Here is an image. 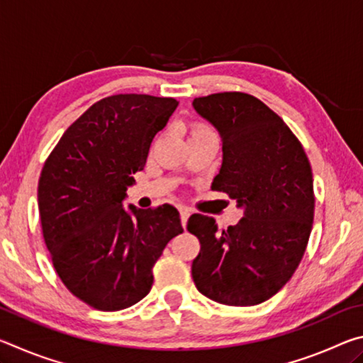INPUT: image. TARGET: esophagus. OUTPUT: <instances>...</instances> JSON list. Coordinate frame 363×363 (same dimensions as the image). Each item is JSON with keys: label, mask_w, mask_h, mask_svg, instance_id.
<instances>
[{"label": "esophagus", "mask_w": 363, "mask_h": 363, "mask_svg": "<svg viewBox=\"0 0 363 363\" xmlns=\"http://www.w3.org/2000/svg\"><path fill=\"white\" fill-rule=\"evenodd\" d=\"M179 214H181V224H182L184 229H186L187 219H189V216H190V210H189V208L181 206V208H179Z\"/></svg>", "instance_id": "1"}]
</instances>
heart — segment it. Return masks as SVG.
I'll use <instances>...</instances> for the list:
<instances>
[{
    "instance_id": "b5f03b06",
    "label": "heart",
    "mask_w": 363,
    "mask_h": 363,
    "mask_svg": "<svg viewBox=\"0 0 363 363\" xmlns=\"http://www.w3.org/2000/svg\"><path fill=\"white\" fill-rule=\"evenodd\" d=\"M200 131H211V130L208 126H205V125H195L192 128V133H200Z\"/></svg>"
}]
</instances>
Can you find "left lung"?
<instances>
[{
    "label": "left lung",
    "instance_id": "obj_1",
    "mask_svg": "<svg viewBox=\"0 0 363 363\" xmlns=\"http://www.w3.org/2000/svg\"><path fill=\"white\" fill-rule=\"evenodd\" d=\"M194 108L223 138V167L211 189L245 213L227 230L214 218H189L187 229L200 240L192 279L216 303H264L291 279L309 242L315 206L309 158L286 123L255 96L216 93L196 97Z\"/></svg>",
    "mask_w": 363,
    "mask_h": 363
}]
</instances>
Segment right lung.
Wrapping results in <instances>:
<instances>
[{"mask_svg":"<svg viewBox=\"0 0 363 363\" xmlns=\"http://www.w3.org/2000/svg\"><path fill=\"white\" fill-rule=\"evenodd\" d=\"M177 104L149 94L104 97L67 128L41 169L38 210L52 266L67 290L97 311L147 296L157 259L182 233L174 206L121 205Z\"/></svg>","mask_w":363,"mask_h":363,"instance_id":"1","label":"right lung"}]
</instances>
